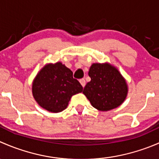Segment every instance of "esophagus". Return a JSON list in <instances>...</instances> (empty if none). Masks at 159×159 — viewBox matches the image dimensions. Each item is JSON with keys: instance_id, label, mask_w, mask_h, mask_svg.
Instances as JSON below:
<instances>
[{"instance_id": "1", "label": "esophagus", "mask_w": 159, "mask_h": 159, "mask_svg": "<svg viewBox=\"0 0 159 159\" xmlns=\"http://www.w3.org/2000/svg\"><path fill=\"white\" fill-rule=\"evenodd\" d=\"M80 83H81V85H82V87L84 88V86H85V84H86V82H85V80L84 79V78H82V79H80Z\"/></svg>"}]
</instances>
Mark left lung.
I'll return each mask as SVG.
<instances>
[{
  "mask_svg": "<svg viewBox=\"0 0 159 159\" xmlns=\"http://www.w3.org/2000/svg\"><path fill=\"white\" fill-rule=\"evenodd\" d=\"M89 75L91 81L83 90L94 108L101 111H108L121 105L129 92L125 78L116 67L111 64L93 63Z\"/></svg>",
  "mask_w": 159,
  "mask_h": 159,
  "instance_id": "8db88e82",
  "label": "left lung"
}]
</instances>
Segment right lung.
<instances>
[{"label":"right lung","mask_w":159,"mask_h":159,"mask_svg":"<svg viewBox=\"0 0 159 159\" xmlns=\"http://www.w3.org/2000/svg\"><path fill=\"white\" fill-rule=\"evenodd\" d=\"M83 88L73 72L60 61L46 64L32 82V94L42 108L58 113L67 108L70 98Z\"/></svg>","instance_id":"1"}]
</instances>
